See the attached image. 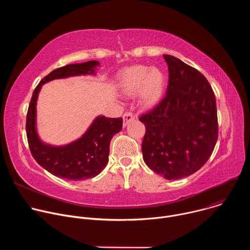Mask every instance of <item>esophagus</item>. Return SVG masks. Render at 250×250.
Returning a JSON list of instances; mask_svg holds the SVG:
<instances>
[{"instance_id":"1","label":"esophagus","mask_w":250,"mask_h":250,"mask_svg":"<svg viewBox=\"0 0 250 250\" xmlns=\"http://www.w3.org/2000/svg\"><path fill=\"white\" fill-rule=\"evenodd\" d=\"M134 115L131 112H126L125 113V115L123 116V120H124V126H125L129 122H131L132 120H134Z\"/></svg>"}]
</instances>
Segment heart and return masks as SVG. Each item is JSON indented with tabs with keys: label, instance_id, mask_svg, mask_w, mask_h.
Returning <instances> with one entry per match:
<instances>
[{
	"label": "heart",
	"instance_id": "obj_1",
	"mask_svg": "<svg viewBox=\"0 0 250 250\" xmlns=\"http://www.w3.org/2000/svg\"><path fill=\"white\" fill-rule=\"evenodd\" d=\"M164 74L157 68L136 65L125 70L121 75V90L125 95L139 93L140 104L145 108L155 105L163 93Z\"/></svg>",
	"mask_w": 250,
	"mask_h": 250
}]
</instances>
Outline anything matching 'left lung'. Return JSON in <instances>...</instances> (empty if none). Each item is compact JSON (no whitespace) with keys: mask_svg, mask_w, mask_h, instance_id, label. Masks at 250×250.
<instances>
[{"mask_svg":"<svg viewBox=\"0 0 250 250\" xmlns=\"http://www.w3.org/2000/svg\"><path fill=\"white\" fill-rule=\"evenodd\" d=\"M169 72L165 97L139 121L146 125L142 155L165 179H180L198 171L218 140L213 91L199 71L174 56L163 55Z\"/></svg>","mask_w":250,"mask_h":250,"instance_id":"obj_1","label":"left lung"}]
</instances>
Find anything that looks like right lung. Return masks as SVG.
Returning <instances> with one entry per match:
<instances>
[{"mask_svg":"<svg viewBox=\"0 0 250 250\" xmlns=\"http://www.w3.org/2000/svg\"><path fill=\"white\" fill-rule=\"evenodd\" d=\"M99 62L69 64L45 76L34 89L26 115V136L31 155L42 167L67 180H86L101 173L109 160L110 142L123 127V119L97 117L88 130L77 140L62 146L45 145L37 131V101L42 86L51 80L95 74Z\"/></svg>","mask_w":250,"mask_h":250,"instance_id":"right-lung-1","label":"right lung"}]
</instances>
